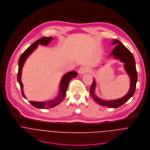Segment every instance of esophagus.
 I'll return each instance as SVG.
<instances>
[{
	"instance_id": "1",
	"label": "esophagus",
	"mask_w": 150,
	"mask_h": 150,
	"mask_svg": "<svg viewBox=\"0 0 150 150\" xmlns=\"http://www.w3.org/2000/svg\"><path fill=\"white\" fill-rule=\"evenodd\" d=\"M89 70V69L86 66H82L79 69V73L80 74H83L87 72H88V71Z\"/></svg>"
}]
</instances>
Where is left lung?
I'll return each instance as SVG.
<instances>
[{
  "label": "left lung",
  "mask_w": 150,
  "mask_h": 150,
  "mask_svg": "<svg viewBox=\"0 0 150 150\" xmlns=\"http://www.w3.org/2000/svg\"><path fill=\"white\" fill-rule=\"evenodd\" d=\"M112 45H117L114 48L109 56H112L115 59H119L121 62L124 63V68L130 79L129 90L126 95L121 98L109 101L104 100L98 98L96 95L95 89L96 83L95 79H93V82L90 88V92L92 98L98 104L103 106H107L110 108H117L126 103L134 95L137 81V73L135 67V59L130 51L118 40H113Z\"/></svg>",
  "instance_id": "1"
}]
</instances>
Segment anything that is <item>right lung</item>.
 Returning a JSON list of instances; mask_svg holds the SVG:
<instances>
[{"instance_id":"obj_1","label":"right lung","mask_w":150,"mask_h":150,"mask_svg":"<svg viewBox=\"0 0 150 150\" xmlns=\"http://www.w3.org/2000/svg\"><path fill=\"white\" fill-rule=\"evenodd\" d=\"M53 38L51 37H45L42 38L40 39H39L36 40L35 43H33L31 46H30L21 55L20 57L19 60V69H18V81L20 84L21 88L22 90V94L23 97L25 98H26L25 97L24 93H23V86L21 81V77H22V71L23 67L24 66V64L28 59V57L33 53V51H35L37 48L38 46L40 45L42 46H46L49 44V43L53 40ZM78 74L76 71H72L67 73L65 74L62 78L60 82V86H59V93L57 94V96L56 97H55L54 99L46 101H41V102H38V101H30L29 103L35 107L38 108H50L54 107L56 106L57 105L59 104L62 100L64 99L66 91L69 86V84L70 81V80L75 78L77 76Z\"/></svg>"}]
</instances>
